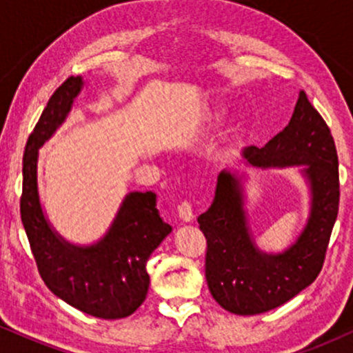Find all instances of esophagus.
<instances>
[{
  "label": "esophagus",
  "mask_w": 353,
  "mask_h": 353,
  "mask_svg": "<svg viewBox=\"0 0 353 353\" xmlns=\"http://www.w3.org/2000/svg\"><path fill=\"white\" fill-rule=\"evenodd\" d=\"M177 214H179V217L184 222L194 221V212H192V208H190L189 202H181V204L177 205Z\"/></svg>",
  "instance_id": "1"
}]
</instances>
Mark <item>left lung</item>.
<instances>
[{"label": "left lung", "mask_w": 353, "mask_h": 353, "mask_svg": "<svg viewBox=\"0 0 353 353\" xmlns=\"http://www.w3.org/2000/svg\"><path fill=\"white\" fill-rule=\"evenodd\" d=\"M259 169L299 168L309 185L305 225L282 252H265L255 242L245 209V174L224 169L212 204L197 217L208 239L205 279L222 309L237 315L272 310L309 287L322 270L339 214V159L329 125L299 92L289 124L259 149L242 151Z\"/></svg>", "instance_id": "8db88e82"}]
</instances>
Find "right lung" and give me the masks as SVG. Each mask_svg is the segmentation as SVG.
I'll use <instances>...</instances> for the list:
<instances>
[{
	"instance_id": "right-lung-1",
	"label": "right lung",
	"mask_w": 353,
	"mask_h": 353,
	"mask_svg": "<svg viewBox=\"0 0 353 353\" xmlns=\"http://www.w3.org/2000/svg\"><path fill=\"white\" fill-rule=\"evenodd\" d=\"M83 88L81 76L64 81L28 137L21 221L41 279L56 297L92 317L124 319L144 302L145 264L172 228L159 216L151 190L125 194L106 234L92 244H72L52 228L39 199V149L68 119Z\"/></svg>"
}]
</instances>
